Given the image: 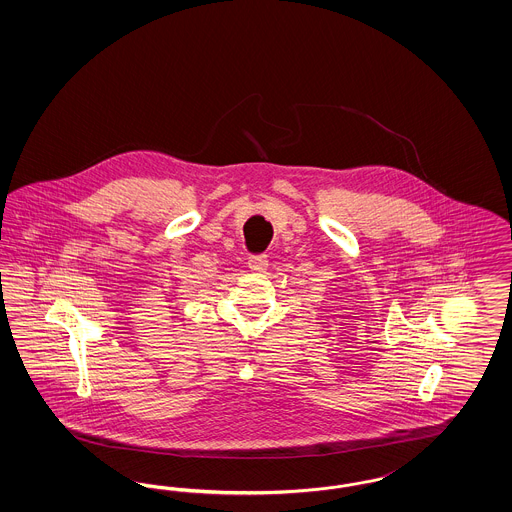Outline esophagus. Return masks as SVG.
<instances>
[{"label":"esophagus","mask_w":512,"mask_h":512,"mask_svg":"<svg viewBox=\"0 0 512 512\" xmlns=\"http://www.w3.org/2000/svg\"><path fill=\"white\" fill-rule=\"evenodd\" d=\"M247 267L253 272H265L268 267L267 255H251L247 259Z\"/></svg>","instance_id":"obj_1"}]
</instances>
